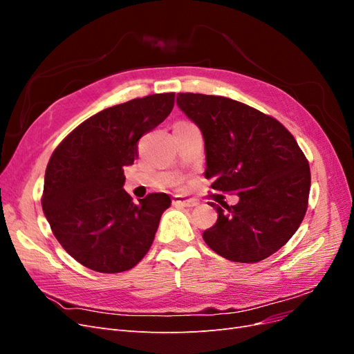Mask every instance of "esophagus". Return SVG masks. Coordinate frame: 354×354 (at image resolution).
<instances>
[{
    "mask_svg": "<svg viewBox=\"0 0 354 354\" xmlns=\"http://www.w3.org/2000/svg\"><path fill=\"white\" fill-rule=\"evenodd\" d=\"M173 205H180V207H187V208H194L198 205V202L195 199H186L183 196L176 195L173 198Z\"/></svg>",
    "mask_w": 354,
    "mask_h": 354,
    "instance_id": "1",
    "label": "esophagus"
}]
</instances>
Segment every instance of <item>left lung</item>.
<instances>
[{"instance_id": "8db88e82", "label": "left lung", "mask_w": 354, "mask_h": 354, "mask_svg": "<svg viewBox=\"0 0 354 354\" xmlns=\"http://www.w3.org/2000/svg\"><path fill=\"white\" fill-rule=\"evenodd\" d=\"M177 104L203 136L211 187L239 196L236 205L211 202L218 218L203 241L230 261L267 259L306 216L310 167L303 151L279 121L248 104L194 93H178Z\"/></svg>"}]
</instances>
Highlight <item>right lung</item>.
I'll list each match as a JSON object with an SVG mask.
<instances>
[{
  "label": "right lung",
  "instance_id": "1",
  "mask_svg": "<svg viewBox=\"0 0 354 354\" xmlns=\"http://www.w3.org/2000/svg\"><path fill=\"white\" fill-rule=\"evenodd\" d=\"M174 97L152 94L93 115L48 160L42 211L63 250L94 272L133 269L171 205L167 194H149L134 203L122 186L124 167L133 165L138 140L171 113Z\"/></svg>",
  "mask_w": 354,
  "mask_h": 354
}]
</instances>
